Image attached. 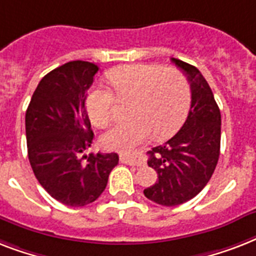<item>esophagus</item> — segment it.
Returning <instances> with one entry per match:
<instances>
[{
  "instance_id": "34e87169",
  "label": "esophagus",
  "mask_w": 256,
  "mask_h": 256,
  "mask_svg": "<svg viewBox=\"0 0 256 256\" xmlns=\"http://www.w3.org/2000/svg\"><path fill=\"white\" fill-rule=\"evenodd\" d=\"M120 161L128 165H134V166H141L144 165V158L138 154H126V153H122L120 154Z\"/></svg>"
}]
</instances>
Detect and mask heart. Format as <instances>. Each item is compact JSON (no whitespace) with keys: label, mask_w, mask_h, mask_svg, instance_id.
<instances>
[{"label":"heart","mask_w":256,"mask_h":256,"mask_svg":"<svg viewBox=\"0 0 256 256\" xmlns=\"http://www.w3.org/2000/svg\"><path fill=\"white\" fill-rule=\"evenodd\" d=\"M118 98H134L130 115L106 132L102 142L108 149L126 152L156 134L165 138L184 122L190 104V86L182 71L160 64H126L108 72ZM116 99L103 86L88 94L86 107L91 122L99 128L115 118Z\"/></svg>","instance_id":"obj_1"}]
</instances>
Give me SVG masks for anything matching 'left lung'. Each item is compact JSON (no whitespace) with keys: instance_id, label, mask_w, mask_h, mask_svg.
<instances>
[{"instance_id":"left-lung-1","label":"left lung","mask_w":256,"mask_h":256,"mask_svg":"<svg viewBox=\"0 0 256 256\" xmlns=\"http://www.w3.org/2000/svg\"><path fill=\"white\" fill-rule=\"evenodd\" d=\"M192 90V106L181 130L148 152V165L157 172L156 184L145 197L162 206H177L194 198L212 178L220 158V111L210 86L197 67L180 59Z\"/></svg>"}]
</instances>
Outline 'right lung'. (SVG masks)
<instances>
[{
    "label": "right lung",
    "mask_w": 256,
    "mask_h": 256,
    "mask_svg": "<svg viewBox=\"0 0 256 256\" xmlns=\"http://www.w3.org/2000/svg\"><path fill=\"white\" fill-rule=\"evenodd\" d=\"M98 71L95 63L84 60L50 71L32 94L24 118L36 180L51 197L72 208L96 201L118 164L116 153L84 154L94 138L84 103Z\"/></svg>",
    "instance_id": "obj_1"
}]
</instances>
